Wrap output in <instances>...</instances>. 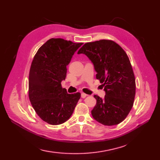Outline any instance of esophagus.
I'll list each match as a JSON object with an SVG mask.
<instances>
[{"label":"esophagus","mask_w":160,"mask_h":160,"mask_svg":"<svg viewBox=\"0 0 160 160\" xmlns=\"http://www.w3.org/2000/svg\"><path fill=\"white\" fill-rule=\"evenodd\" d=\"M88 95L86 94V93H81V98H85Z\"/></svg>","instance_id":"esophagus-1"}]
</instances>
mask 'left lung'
I'll use <instances>...</instances> for the list:
<instances>
[{"label":"left lung","instance_id":"left-lung-1","mask_svg":"<svg viewBox=\"0 0 160 160\" xmlns=\"http://www.w3.org/2000/svg\"><path fill=\"white\" fill-rule=\"evenodd\" d=\"M77 53H83L93 64L96 79L103 83L102 99L94 95L93 118L104 126H114L126 119L134 104L136 83L126 53L115 42L100 40L85 43Z\"/></svg>","mask_w":160,"mask_h":160}]
</instances>
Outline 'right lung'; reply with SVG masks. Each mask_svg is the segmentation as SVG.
<instances>
[{"label":"right lung","instance_id":"1","mask_svg":"<svg viewBox=\"0 0 160 160\" xmlns=\"http://www.w3.org/2000/svg\"><path fill=\"white\" fill-rule=\"evenodd\" d=\"M83 45L63 38H51L35 54L29 72V99L37 114L51 125H60L71 118L81 93H68L61 82L67 66Z\"/></svg>","mask_w":160,"mask_h":160}]
</instances>
